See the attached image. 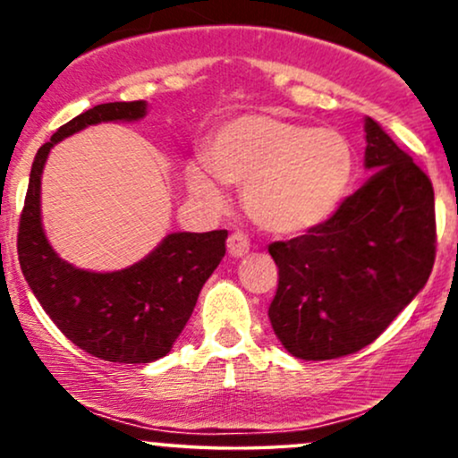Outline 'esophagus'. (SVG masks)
<instances>
[{
  "instance_id": "34e87169",
  "label": "esophagus",
  "mask_w": 458,
  "mask_h": 458,
  "mask_svg": "<svg viewBox=\"0 0 458 458\" xmlns=\"http://www.w3.org/2000/svg\"><path fill=\"white\" fill-rule=\"evenodd\" d=\"M250 251V239L243 233H233L228 236V254L234 259H241Z\"/></svg>"
}]
</instances>
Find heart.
Listing matches in <instances>:
<instances>
[{
    "instance_id": "b5f03b06",
    "label": "heart",
    "mask_w": 458,
    "mask_h": 458,
    "mask_svg": "<svg viewBox=\"0 0 458 458\" xmlns=\"http://www.w3.org/2000/svg\"><path fill=\"white\" fill-rule=\"evenodd\" d=\"M204 165L225 185L243 187L250 217L273 234H299L323 224L353 178L344 135L276 115H241L204 150ZM189 189L219 202L222 191L202 165L187 167Z\"/></svg>"
}]
</instances>
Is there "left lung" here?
Wrapping results in <instances>:
<instances>
[{"mask_svg": "<svg viewBox=\"0 0 458 458\" xmlns=\"http://www.w3.org/2000/svg\"><path fill=\"white\" fill-rule=\"evenodd\" d=\"M364 165L377 172L327 222L269 245L271 327L299 360H335L375 343L433 271L430 178L372 118Z\"/></svg>", "mask_w": 458, "mask_h": 458, "instance_id": "obj_1", "label": "left lung"}]
</instances>
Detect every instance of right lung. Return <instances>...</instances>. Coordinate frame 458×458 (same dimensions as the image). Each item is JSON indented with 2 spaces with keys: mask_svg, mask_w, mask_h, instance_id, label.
<instances>
[{
  "mask_svg": "<svg viewBox=\"0 0 458 458\" xmlns=\"http://www.w3.org/2000/svg\"><path fill=\"white\" fill-rule=\"evenodd\" d=\"M144 115L146 101L103 103L62 124L36 152L19 219L21 271L40 306L72 344L115 364H150L170 353L228 239L225 230L172 233L144 260L114 273L77 269L49 245L40 222V176L54 144L90 124Z\"/></svg>",
  "mask_w": 458,
  "mask_h": 458,
  "instance_id": "add662e5",
  "label": "right lung"
}]
</instances>
